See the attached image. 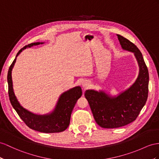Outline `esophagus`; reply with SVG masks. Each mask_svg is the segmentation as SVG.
<instances>
[{"instance_id":"1","label":"esophagus","mask_w":159,"mask_h":159,"mask_svg":"<svg viewBox=\"0 0 159 159\" xmlns=\"http://www.w3.org/2000/svg\"><path fill=\"white\" fill-rule=\"evenodd\" d=\"M89 81H87V80H84V81H83V83H82V87H83V88H87L89 86Z\"/></svg>"}]
</instances>
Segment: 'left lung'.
Segmentation results:
<instances>
[{"instance_id": "left-lung-1", "label": "left lung", "mask_w": 159, "mask_h": 159, "mask_svg": "<svg viewBox=\"0 0 159 159\" xmlns=\"http://www.w3.org/2000/svg\"><path fill=\"white\" fill-rule=\"evenodd\" d=\"M117 35L121 48L134 54L139 72L131 86L117 95H111L103 90L88 89L85 91L84 96L96 123L104 128H120L134 121L148 98V70L142 53L128 39Z\"/></svg>"}]
</instances>
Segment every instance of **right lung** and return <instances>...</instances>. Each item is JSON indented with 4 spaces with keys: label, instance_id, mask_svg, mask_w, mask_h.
Returning a JSON list of instances; mask_svg holds the SVG:
<instances>
[{
    "label": "right lung",
    "instance_id": "1",
    "mask_svg": "<svg viewBox=\"0 0 159 159\" xmlns=\"http://www.w3.org/2000/svg\"><path fill=\"white\" fill-rule=\"evenodd\" d=\"M44 42H35L28 44L20 50L8 71L7 81L9 85V96L12 106L17 111L21 119L32 129L43 133H56L63 132L70 124V116L75 105L82 95V89L80 86L71 88L62 93L59 97L53 111L43 115H38L24 108L16 97L14 90L12 70L16 62L17 57L23 50Z\"/></svg>",
    "mask_w": 159,
    "mask_h": 159
}]
</instances>
